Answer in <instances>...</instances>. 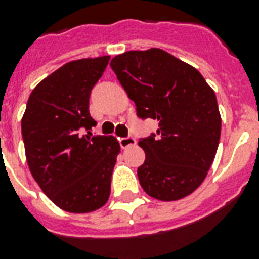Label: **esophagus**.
Instances as JSON below:
<instances>
[{
  "label": "esophagus",
  "instance_id": "obj_1",
  "mask_svg": "<svg viewBox=\"0 0 259 259\" xmlns=\"http://www.w3.org/2000/svg\"><path fill=\"white\" fill-rule=\"evenodd\" d=\"M119 144L122 148H127V147H132L136 144V139L132 137V136H127V137H122L119 139Z\"/></svg>",
  "mask_w": 259,
  "mask_h": 259
}]
</instances>
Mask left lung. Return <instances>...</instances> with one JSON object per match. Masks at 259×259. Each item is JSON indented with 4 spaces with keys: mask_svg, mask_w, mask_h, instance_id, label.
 <instances>
[{
    "mask_svg": "<svg viewBox=\"0 0 259 259\" xmlns=\"http://www.w3.org/2000/svg\"><path fill=\"white\" fill-rule=\"evenodd\" d=\"M111 68L137 116L158 120L157 133L139 139L146 161L137 169L143 190L180 200L204 182L217 154L221 115L215 93L195 68L166 51H127Z\"/></svg>",
    "mask_w": 259,
    "mask_h": 259,
    "instance_id": "1",
    "label": "left lung"
}]
</instances>
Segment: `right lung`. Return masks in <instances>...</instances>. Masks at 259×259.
Returning a JSON list of instances; mask_svg holds the SVG:
<instances>
[{
    "label": "right lung",
    "mask_w": 259,
    "mask_h": 259,
    "mask_svg": "<svg viewBox=\"0 0 259 259\" xmlns=\"http://www.w3.org/2000/svg\"><path fill=\"white\" fill-rule=\"evenodd\" d=\"M109 57L72 61L31 91L22 118L27 165L44 194L61 209L93 212L105 205L120 152L113 137L91 133L93 87Z\"/></svg>",
    "instance_id": "right-lung-1"
}]
</instances>
